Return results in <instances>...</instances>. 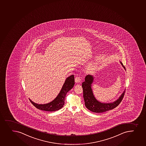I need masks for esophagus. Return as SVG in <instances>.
Instances as JSON below:
<instances>
[{"label": "esophagus", "instance_id": "34e87169", "mask_svg": "<svg viewBox=\"0 0 146 146\" xmlns=\"http://www.w3.org/2000/svg\"><path fill=\"white\" fill-rule=\"evenodd\" d=\"M75 82L76 83H79L80 81V78L78 76H77L75 78Z\"/></svg>", "mask_w": 146, "mask_h": 146}]
</instances>
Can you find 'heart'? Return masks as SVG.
Segmentation results:
<instances>
[{"instance_id":"obj_1","label":"heart","mask_w":146,"mask_h":146,"mask_svg":"<svg viewBox=\"0 0 146 146\" xmlns=\"http://www.w3.org/2000/svg\"><path fill=\"white\" fill-rule=\"evenodd\" d=\"M94 66H90V68H89V70H92V69H94Z\"/></svg>"}]
</instances>
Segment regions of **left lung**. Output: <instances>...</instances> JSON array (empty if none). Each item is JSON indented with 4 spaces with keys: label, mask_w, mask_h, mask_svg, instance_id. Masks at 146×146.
<instances>
[{
    "label": "left lung",
    "mask_w": 146,
    "mask_h": 146,
    "mask_svg": "<svg viewBox=\"0 0 146 146\" xmlns=\"http://www.w3.org/2000/svg\"><path fill=\"white\" fill-rule=\"evenodd\" d=\"M120 63L123 68L125 69L123 64L121 62ZM93 81V76L88 75L85 77V81L82 83L85 105L88 109L94 113H103L115 108L120 104L124 96L125 91L118 99L112 103L104 104L97 101L94 96L92 91V84Z\"/></svg>",
    "instance_id": "left-lung-1"
}]
</instances>
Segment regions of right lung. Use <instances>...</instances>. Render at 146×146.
<instances>
[{
    "label": "right lung",
    "instance_id": "1",
    "mask_svg": "<svg viewBox=\"0 0 146 146\" xmlns=\"http://www.w3.org/2000/svg\"><path fill=\"white\" fill-rule=\"evenodd\" d=\"M74 76L72 75L66 78L58 95L51 102L44 104H38L32 102L30 99V101L36 108L39 110L48 111H56L63 107L66 93L74 87Z\"/></svg>",
    "mask_w": 146,
    "mask_h": 146
}]
</instances>
